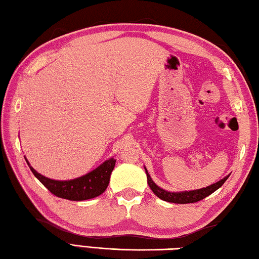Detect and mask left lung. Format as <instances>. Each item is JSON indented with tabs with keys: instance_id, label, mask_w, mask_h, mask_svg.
<instances>
[{
	"instance_id": "obj_1",
	"label": "left lung",
	"mask_w": 259,
	"mask_h": 259,
	"mask_svg": "<svg viewBox=\"0 0 259 259\" xmlns=\"http://www.w3.org/2000/svg\"><path fill=\"white\" fill-rule=\"evenodd\" d=\"M145 169V174H146V178H148V184L151 188V190L157 195V196L161 199H163L165 202L169 203H176V204H188V203H196L201 199H204L205 197H207L208 195H211L212 193L215 192L217 189L220 188L222 185L226 183V180L229 178L228 175L224 177L223 179L219 180L218 183L209 185L207 187H203L201 189H195V190H185V192H168L163 188L159 187L157 184H155L151 176L149 175L148 170L144 167Z\"/></svg>"
}]
</instances>
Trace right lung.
<instances>
[{"instance_id":"obj_1","label":"right lung","mask_w":259,"mask_h":259,"mask_svg":"<svg viewBox=\"0 0 259 259\" xmlns=\"http://www.w3.org/2000/svg\"><path fill=\"white\" fill-rule=\"evenodd\" d=\"M26 161L35 177L52 194L57 197L70 199V201H85V199L97 197L104 193L108 186L110 175L113 172L116 163V159L110 158L95 170L81 176V177L70 180H55L37 172L27 159Z\"/></svg>"}]
</instances>
